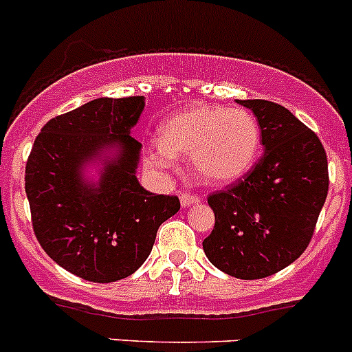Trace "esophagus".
Here are the masks:
<instances>
[{"mask_svg":"<svg viewBox=\"0 0 352 352\" xmlns=\"http://www.w3.org/2000/svg\"><path fill=\"white\" fill-rule=\"evenodd\" d=\"M179 201H182V206H192V204H197V202H201V197H199L197 193H188V192H185V193H182V195H179Z\"/></svg>","mask_w":352,"mask_h":352,"instance_id":"obj_1","label":"esophagus"}]
</instances>
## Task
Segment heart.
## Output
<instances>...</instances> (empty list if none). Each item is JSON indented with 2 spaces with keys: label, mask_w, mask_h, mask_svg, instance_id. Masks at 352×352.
Instances as JSON below:
<instances>
[{
  "label": "heart",
  "mask_w": 352,
  "mask_h": 352,
  "mask_svg": "<svg viewBox=\"0 0 352 352\" xmlns=\"http://www.w3.org/2000/svg\"><path fill=\"white\" fill-rule=\"evenodd\" d=\"M162 141L151 144L155 169H174L176 153L192 155L204 182L227 183L243 176L260 151L262 132L253 113L243 108L199 104L174 113L162 125Z\"/></svg>",
  "instance_id": "heart-1"
}]
</instances>
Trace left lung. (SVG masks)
<instances>
[{"mask_svg":"<svg viewBox=\"0 0 352 352\" xmlns=\"http://www.w3.org/2000/svg\"><path fill=\"white\" fill-rule=\"evenodd\" d=\"M251 109L265 153L243 178L212 192L214 227L202 243L209 262L237 279H262L307 250L328 193L323 144L285 106L237 101Z\"/></svg>","mask_w":352,"mask_h":352,"instance_id":"obj_1","label":"left lung"}]
</instances>
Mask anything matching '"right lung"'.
<instances>
[{"mask_svg": "<svg viewBox=\"0 0 352 352\" xmlns=\"http://www.w3.org/2000/svg\"><path fill=\"white\" fill-rule=\"evenodd\" d=\"M143 96L99 98L52 118L25 164L31 221L45 253L67 272L113 283L136 272L157 230L179 211L176 195H155L136 178L141 143L131 136ZM108 144L121 146L98 189L81 182V166Z\"/></svg>", "mask_w": 352, "mask_h": 352, "instance_id": "1", "label": "right lung"}]
</instances>
